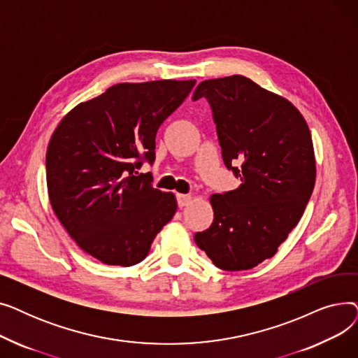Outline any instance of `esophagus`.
I'll use <instances>...</instances> for the list:
<instances>
[{"mask_svg": "<svg viewBox=\"0 0 358 358\" xmlns=\"http://www.w3.org/2000/svg\"><path fill=\"white\" fill-rule=\"evenodd\" d=\"M192 201V196L190 194H177V203H178V208H184Z\"/></svg>", "mask_w": 358, "mask_h": 358, "instance_id": "1", "label": "esophagus"}]
</instances>
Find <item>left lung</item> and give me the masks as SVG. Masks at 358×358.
Returning <instances> with one entry per match:
<instances>
[{
	"label": "left lung",
	"mask_w": 358,
	"mask_h": 358,
	"mask_svg": "<svg viewBox=\"0 0 358 358\" xmlns=\"http://www.w3.org/2000/svg\"><path fill=\"white\" fill-rule=\"evenodd\" d=\"M200 99L241 185L210 197L213 222L194 241L216 267L250 270L277 252L305 212L316 177L310 131L292 103L243 75L200 83Z\"/></svg>",
	"instance_id": "left-lung-1"
}]
</instances>
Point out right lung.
<instances>
[{
    "mask_svg": "<svg viewBox=\"0 0 358 358\" xmlns=\"http://www.w3.org/2000/svg\"><path fill=\"white\" fill-rule=\"evenodd\" d=\"M196 81L116 84L72 108L46 154L55 215L78 245L108 266L130 267L149 252L177 210L174 194L138 169L155 161V136Z\"/></svg>",
    "mask_w": 358,
    "mask_h": 358,
    "instance_id": "right-lung-1",
    "label": "right lung"
}]
</instances>
